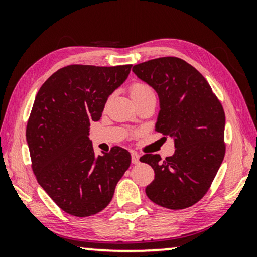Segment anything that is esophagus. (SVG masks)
I'll return each instance as SVG.
<instances>
[{
  "instance_id": "obj_1",
  "label": "esophagus",
  "mask_w": 257,
  "mask_h": 257,
  "mask_svg": "<svg viewBox=\"0 0 257 257\" xmlns=\"http://www.w3.org/2000/svg\"><path fill=\"white\" fill-rule=\"evenodd\" d=\"M131 157H132V164H135V165L139 164V154H137V153L133 152L131 154Z\"/></svg>"
}]
</instances>
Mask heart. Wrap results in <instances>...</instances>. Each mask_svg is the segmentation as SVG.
I'll return each mask as SVG.
<instances>
[{"mask_svg":"<svg viewBox=\"0 0 257 257\" xmlns=\"http://www.w3.org/2000/svg\"><path fill=\"white\" fill-rule=\"evenodd\" d=\"M153 92L152 89H151L150 86L145 85V84H140V83H137L135 84L131 87V94H132V98L135 97H139V96H143V94H146V93H151Z\"/></svg>","mask_w":257,"mask_h":257,"instance_id":"1","label":"heart"}]
</instances>
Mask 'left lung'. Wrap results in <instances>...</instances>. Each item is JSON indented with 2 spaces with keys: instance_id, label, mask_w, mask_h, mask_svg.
<instances>
[{
  "instance_id": "obj_1",
  "label": "left lung",
  "mask_w": 257,
  "mask_h": 257,
  "mask_svg": "<svg viewBox=\"0 0 257 257\" xmlns=\"http://www.w3.org/2000/svg\"><path fill=\"white\" fill-rule=\"evenodd\" d=\"M132 71L159 97L156 130L174 140V154L161 160L145 154L142 163L154 170L145 192L151 201L168 209H184L202 199L226 152L222 105L205 77L178 57L140 63Z\"/></svg>"
}]
</instances>
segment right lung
<instances>
[{
	"label": "right lung",
	"instance_id": "right-lung-1",
	"mask_svg": "<svg viewBox=\"0 0 257 257\" xmlns=\"http://www.w3.org/2000/svg\"><path fill=\"white\" fill-rule=\"evenodd\" d=\"M131 66H64L35 98L26 132L31 166L41 187L73 216L103 210L131 164V154L119 146L96 157L89 138L90 122L99 120Z\"/></svg>",
	"mask_w": 257,
	"mask_h": 257
}]
</instances>
